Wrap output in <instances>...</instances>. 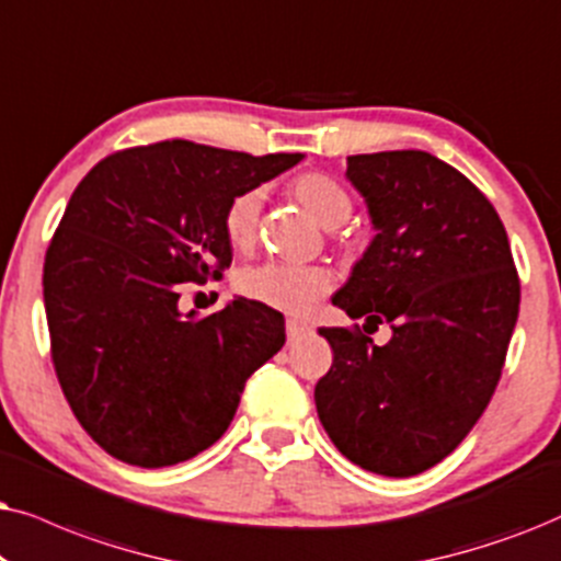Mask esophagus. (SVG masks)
Wrapping results in <instances>:
<instances>
[{"mask_svg":"<svg viewBox=\"0 0 561 561\" xmlns=\"http://www.w3.org/2000/svg\"><path fill=\"white\" fill-rule=\"evenodd\" d=\"M310 331H312V328L308 323H300V320H287V339H289V343L305 339V335H308Z\"/></svg>","mask_w":561,"mask_h":561,"instance_id":"obj_1","label":"esophagus"}]
</instances>
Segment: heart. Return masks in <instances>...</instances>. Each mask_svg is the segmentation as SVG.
<instances>
[{
  "mask_svg": "<svg viewBox=\"0 0 561 561\" xmlns=\"http://www.w3.org/2000/svg\"><path fill=\"white\" fill-rule=\"evenodd\" d=\"M293 194L323 228H339L354 210L346 186L325 171H305L293 182ZM261 207H264V192L259 186L238 192L228 203L222 230L236 251H249L256 243ZM236 287L243 297L266 308L287 312V316H305L331 293L333 274L318 264L297 266L268 261V264L243 268Z\"/></svg>",
  "mask_w": 561,
  "mask_h": 561,
  "instance_id": "1",
  "label": "heart"
}]
</instances>
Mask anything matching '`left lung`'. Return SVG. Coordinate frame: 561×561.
<instances>
[{
    "label": "left lung",
    "instance_id": "1",
    "mask_svg": "<svg viewBox=\"0 0 561 561\" xmlns=\"http://www.w3.org/2000/svg\"><path fill=\"white\" fill-rule=\"evenodd\" d=\"M377 236L333 305L390 323L320 328L333 364L318 417L343 457L413 477L449 457L495 392L520 305L511 243L490 199L425 151L348 156Z\"/></svg>",
    "mask_w": 561,
    "mask_h": 561
}]
</instances>
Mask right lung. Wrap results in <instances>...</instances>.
<instances>
[{
	"mask_svg": "<svg viewBox=\"0 0 561 561\" xmlns=\"http://www.w3.org/2000/svg\"><path fill=\"white\" fill-rule=\"evenodd\" d=\"M300 161L161 140L110 153L73 190L43 266L50 358L110 457L146 469L197 457L285 346V318L266 305L238 297L197 318L179 297L233 261L230 199Z\"/></svg>",
	"mask_w": 561,
	"mask_h": 561,
	"instance_id": "add662e5",
	"label": "right lung"
}]
</instances>
